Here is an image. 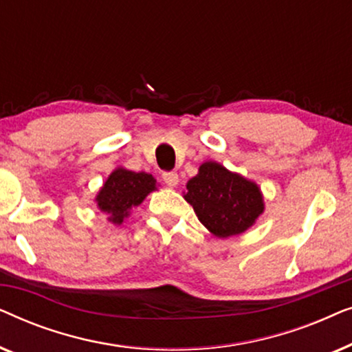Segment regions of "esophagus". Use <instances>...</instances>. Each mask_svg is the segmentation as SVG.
Returning <instances> with one entry per match:
<instances>
[{
  "instance_id": "esophagus-1",
  "label": "esophagus",
  "mask_w": 352,
  "mask_h": 352,
  "mask_svg": "<svg viewBox=\"0 0 352 352\" xmlns=\"http://www.w3.org/2000/svg\"><path fill=\"white\" fill-rule=\"evenodd\" d=\"M163 181H165V184L168 187H176L179 184V176H177V173L175 171H166L163 173Z\"/></svg>"
}]
</instances>
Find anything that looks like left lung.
Masks as SVG:
<instances>
[{
  "instance_id": "left-lung-1",
  "label": "left lung",
  "mask_w": 352,
  "mask_h": 352,
  "mask_svg": "<svg viewBox=\"0 0 352 352\" xmlns=\"http://www.w3.org/2000/svg\"><path fill=\"white\" fill-rule=\"evenodd\" d=\"M186 187L187 204L192 205L200 223L219 239L245 232L264 211L258 184L216 162L200 165L199 175Z\"/></svg>"
}]
</instances>
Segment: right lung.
<instances>
[{"mask_svg":"<svg viewBox=\"0 0 352 352\" xmlns=\"http://www.w3.org/2000/svg\"><path fill=\"white\" fill-rule=\"evenodd\" d=\"M157 189L155 177L148 173H134L124 168H117L110 173L107 181L96 195L98 208L109 214V221L122 224L129 211L139 206L144 199Z\"/></svg>","mask_w":352,"mask_h":352,"instance_id":"obj_1","label":"right lung"}]
</instances>
